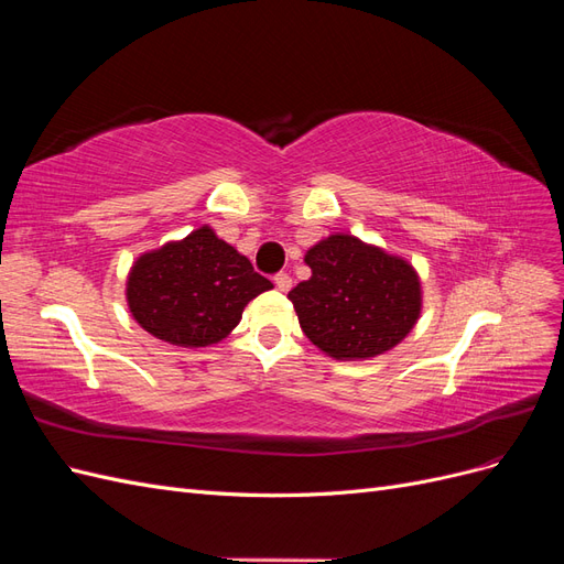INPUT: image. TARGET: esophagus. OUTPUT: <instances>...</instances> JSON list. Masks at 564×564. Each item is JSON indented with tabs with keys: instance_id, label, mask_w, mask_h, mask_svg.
<instances>
[{
	"instance_id": "1",
	"label": "esophagus",
	"mask_w": 564,
	"mask_h": 564,
	"mask_svg": "<svg viewBox=\"0 0 564 564\" xmlns=\"http://www.w3.org/2000/svg\"><path fill=\"white\" fill-rule=\"evenodd\" d=\"M275 284L280 292H289V289H292V275H289V272H278Z\"/></svg>"
}]
</instances>
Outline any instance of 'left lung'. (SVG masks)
Listing matches in <instances>:
<instances>
[{
	"label": "left lung",
	"instance_id": "1",
	"mask_svg": "<svg viewBox=\"0 0 564 564\" xmlns=\"http://www.w3.org/2000/svg\"><path fill=\"white\" fill-rule=\"evenodd\" d=\"M311 280L294 303L301 329L336 360H365L395 348L421 313V284L406 261L352 235H329L305 253Z\"/></svg>",
	"mask_w": 564,
	"mask_h": 564
}]
</instances>
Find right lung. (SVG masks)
Wrapping results in <instances>:
<instances>
[{"instance_id":"1","label":"right lung","mask_w":564,"mask_h":564,"mask_svg":"<svg viewBox=\"0 0 564 564\" xmlns=\"http://www.w3.org/2000/svg\"><path fill=\"white\" fill-rule=\"evenodd\" d=\"M272 289L247 256L199 228L181 242L143 253L127 282L133 319L145 332L181 348H204L226 338L245 305Z\"/></svg>"}]
</instances>
